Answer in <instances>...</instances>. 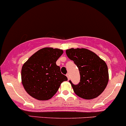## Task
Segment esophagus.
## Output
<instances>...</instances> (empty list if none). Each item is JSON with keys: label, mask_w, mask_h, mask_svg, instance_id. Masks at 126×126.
Instances as JSON below:
<instances>
[{"label": "esophagus", "mask_w": 126, "mask_h": 126, "mask_svg": "<svg viewBox=\"0 0 126 126\" xmlns=\"http://www.w3.org/2000/svg\"><path fill=\"white\" fill-rule=\"evenodd\" d=\"M66 76H67V78H68V79H70V74L69 73H67L66 74Z\"/></svg>", "instance_id": "1"}]
</instances>
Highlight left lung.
<instances>
[{
	"label": "left lung",
	"mask_w": 126,
	"mask_h": 126,
	"mask_svg": "<svg viewBox=\"0 0 126 126\" xmlns=\"http://www.w3.org/2000/svg\"><path fill=\"white\" fill-rule=\"evenodd\" d=\"M67 56L77 66L80 81L74 84L70 80L74 92L85 99L99 96L105 90L109 80L107 64L96 54L85 48H71L66 50Z\"/></svg>",
	"instance_id": "1"
}]
</instances>
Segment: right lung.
I'll use <instances>...</instances> for the list:
<instances>
[{"label":"right lung","mask_w":126,"mask_h":126,"mask_svg":"<svg viewBox=\"0 0 126 126\" xmlns=\"http://www.w3.org/2000/svg\"><path fill=\"white\" fill-rule=\"evenodd\" d=\"M62 50L44 48L29 58L22 66V84L32 97L48 100L56 94L60 84L68 80L56 62L63 54Z\"/></svg>","instance_id":"add662e5"}]
</instances>
